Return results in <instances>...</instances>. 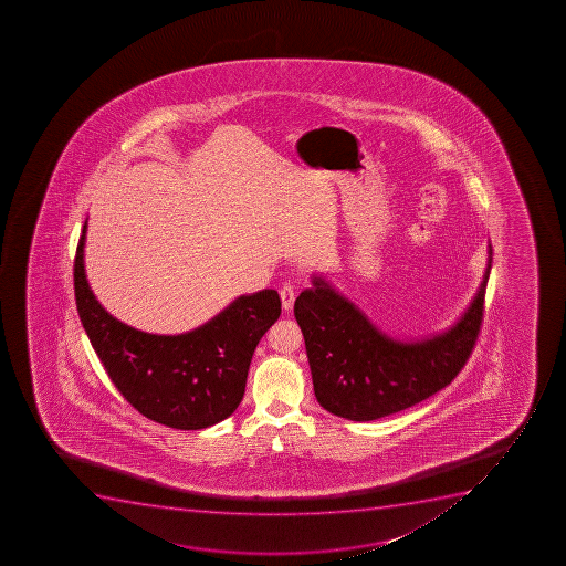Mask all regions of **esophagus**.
<instances>
[{
	"label": "esophagus",
	"mask_w": 566,
	"mask_h": 566,
	"mask_svg": "<svg viewBox=\"0 0 566 566\" xmlns=\"http://www.w3.org/2000/svg\"><path fill=\"white\" fill-rule=\"evenodd\" d=\"M280 298H282V308L290 312L293 308V303H295V290H293L292 284H284L280 287Z\"/></svg>",
	"instance_id": "1"
}]
</instances>
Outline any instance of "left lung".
Here are the masks:
<instances>
[{"label": "left lung", "mask_w": 566, "mask_h": 566, "mask_svg": "<svg viewBox=\"0 0 566 566\" xmlns=\"http://www.w3.org/2000/svg\"><path fill=\"white\" fill-rule=\"evenodd\" d=\"M493 249L476 297L448 331L417 342L392 339L323 276L295 301L317 402L343 419L365 422L411 408L441 391L476 345Z\"/></svg>", "instance_id": "8db88e82"}]
</instances>
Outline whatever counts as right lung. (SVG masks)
Masks as SVG:
<instances>
[{
	"mask_svg": "<svg viewBox=\"0 0 566 566\" xmlns=\"http://www.w3.org/2000/svg\"><path fill=\"white\" fill-rule=\"evenodd\" d=\"M84 240L86 221L73 265L78 317L125 400L147 419L177 430H201L234 413L254 348L280 317L279 293L241 295L213 319L179 336L147 334L113 317L92 293Z\"/></svg>",
	"mask_w": 566,
	"mask_h": 566,
	"instance_id": "obj_1",
	"label": "right lung"
}]
</instances>
